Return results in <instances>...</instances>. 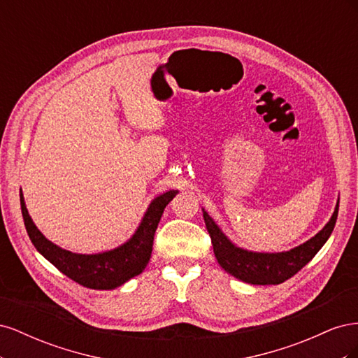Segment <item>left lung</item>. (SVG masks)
Listing matches in <instances>:
<instances>
[{"mask_svg":"<svg viewBox=\"0 0 358 358\" xmlns=\"http://www.w3.org/2000/svg\"><path fill=\"white\" fill-rule=\"evenodd\" d=\"M338 210L339 201L336 204L330 221L324 225L320 233L300 246L292 248L287 252L276 254L252 252L237 248L227 239V236L204 209L203 218L212 239L215 257L227 273L252 285H276L294 276L301 267H305L315 257L334 229Z\"/></svg>","mask_w":358,"mask_h":358,"instance_id":"1","label":"left lung"}]
</instances>
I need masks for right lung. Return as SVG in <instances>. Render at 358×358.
Listing matches in <instances>:
<instances>
[{
    "instance_id": "1",
    "label": "right lung",
    "mask_w": 358,
    "mask_h": 358,
    "mask_svg": "<svg viewBox=\"0 0 358 358\" xmlns=\"http://www.w3.org/2000/svg\"><path fill=\"white\" fill-rule=\"evenodd\" d=\"M178 191L170 189L150 201L142 222L137 227L131 239L110 251L100 254H74L66 251L48 241L32 222L27 210L24 194L20 191V209L25 229L32 245L74 282L92 289H113L121 287L127 280L140 275L149 263L152 254L154 236L166 206L173 200Z\"/></svg>"
}]
</instances>
